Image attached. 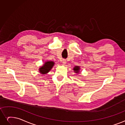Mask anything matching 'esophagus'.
<instances>
[{
	"instance_id": "1",
	"label": "esophagus",
	"mask_w": 125,
	"mask_h": 125,
	"mask_svg": "<svg viewBox=\"0 0 125 125\" xmlns=\"http://www.w3.org/2000/svg\"><path fill=\"white\" fill-rule=\"evenodd\" d=\"M62 64H63V65H65V64H66V61L65 60H64V59L62 60Z\"/></svg>"
}]
</instances>
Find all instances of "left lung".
Listing matches in <instances>:
<instances>
[{"instance_id":"left-lung-1","label":"left lung","mask_w":125,"mask_h":125,"mask_svg":"<svg viewBox=\"0 0 125 125\" xmlns=\"http://www.w3.org/2000/svg\"><path fill=\"white\" fill-rule=\"evenodd\" d=\"M80 67L79 66H74V67L73 69V70H74V72L75 73H79V71H80Z\"/></svg>"}]
</instances>
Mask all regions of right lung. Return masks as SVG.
Wrapping results in <instances>:
<instances>
[{
	"label": "right lung",
	"instance_id": "obj_1",
	"mask_svg": "<svg viewBox=\"0 0 125 125\" xmlns=\"http://www.w3.org/2000/svg\"><path fill=\"white\" fill-rule=\"evenodd\" d=\"M55 63L52 61H47L45 62L44 64V65L42 66L39 68V72L41 74H46L47 73L49 72Z\"/></svg>",
	"mask_w": 125,
	"mask_h": 125
}]
</instances>
